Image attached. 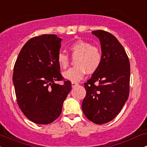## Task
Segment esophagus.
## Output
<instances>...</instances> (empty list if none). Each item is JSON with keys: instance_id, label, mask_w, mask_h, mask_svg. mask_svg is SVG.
Instances as JSON below:
<instances>
[{"instance_id": "1", "label": "esophagus", "mask_w": 147, "mask_h": 147, "mask_svg": "<svg viewBox=\"0 0 147 147\" xmlns=\"http://www.w3.org/2000/svg\"><path fill=\"white\" fill-rule=\"evenodd\" d=\"M72 88H75V86H77V85H78V83H77V82H72Z\"/></svg>"}]
</instances>
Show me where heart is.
<instances>
[{
  "mask_svg": "<svg viewBox=\"0 0 147 147\" xmlns=\"http://www.w3.org/2000/svg\"><path fill=\"white\" fill-rule=\"evenodd\" d=\"M72 57H77L75 61L77 66L68 69L63 73V77L72 82H79L86 72L93 73L102 63V52L97 47L89 42L79 40L69 45ZM57 62L61 68H65L69 64V57L65 52H60L57 55Z\"/></svg>",
  "mask_w": 147,
  "mask_h": 147,
  "instance_id": "heart-1",
  "label": "heart"
}]
</instances>
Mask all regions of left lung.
Returning <instances> with one entry per match:
<instances>
[{"label": "left lung", "instance_id": "1", "mask_svg": "<svg viewBox=\"0 0 147 147\" xmlns=\"http://www.w3.org/2000/svg\"><path fill=\"white\" fill-rule=\"evenodd\" d=\"M92 34L100 41L102 59L99 68L84 83L86 95L82 107L89 120L103 124L113 119L128 99L130 63L115 36L104 30Z\"/></svg>", "mask_w": 147, "mask_h": 147}]
</instances>
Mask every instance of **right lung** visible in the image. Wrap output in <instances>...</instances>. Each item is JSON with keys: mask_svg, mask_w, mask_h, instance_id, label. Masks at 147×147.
Instances as JSON below:
<instances>
[{"mask_svg": "<svg viewBox=\"0 0 147 147\" xmlns=\"http://www.w3.org/2000/svg\"><path fill=\"white\" fill-rule=\"evenodd\" d=\"M61 40L56 34L30 38L15 63L13 83L18 106L36 124H48L57 119L71 90L70 81L55 83L63 79L57 59Z\"/></svg>", "mask_w": 147, "mask_h": 147, "instance_id": "1", "label": "right lung"}]
</instances>
